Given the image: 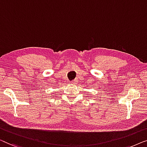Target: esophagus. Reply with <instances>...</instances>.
Listing matches in <instances>:
<instances>
[{
	"mask_svg": "<svg viewBox=\"0 0 147 147\" xmlns=\"http://www.w3.org/2000/svg\"><path fill=\"white\" fill-rule=\"evenodd\" d=\"M72 84H76V80H73L71 81Z\"/></svg>",
	"mask_w": 147,
	"mask_h": 147,
	"instance_id": "1",
	"label": "esophagus"
}]
</instances>
